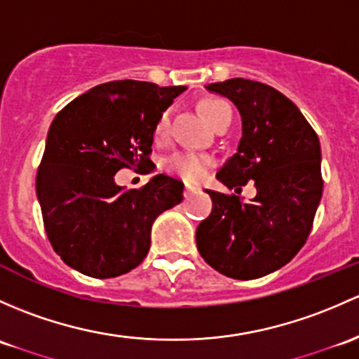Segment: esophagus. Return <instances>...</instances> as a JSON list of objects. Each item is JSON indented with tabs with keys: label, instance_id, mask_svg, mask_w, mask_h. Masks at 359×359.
Returning <instances> with one entry per match:
<instances>
[{
	"label": "esophagus",
	"instance_id": "obj_1",
	"mask_svg": "<svg viewBox=\"0 0 359 359\" xmlns=\"http://www.w3.org/2000/svg\"><path fill=\"white\" fill-rule=\"evenodd\" d=\"M198 191L196 189V187H192V186H186V189H184V198H189L191 194H194V192Z\"/></svg>",
	"mask_w": 359,
	"mask_h": 359
}]
</instances>
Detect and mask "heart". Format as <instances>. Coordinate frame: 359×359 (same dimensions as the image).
<instances>
[{"label": "heart", "instance_id": "obj_1", "mask_svg": "<svg viewBox=\"0 0 359 359\" xmlns=\"http://www.w3.org/2000/svg\"><path fill=\"white\" fill-rule=\"evenodd\" d=\"M201 110L205 113L206 120L211 126H218L220 122L230 120L232 122V107L225 100L220 97H208L201 103ZM170 127V111H163L158 118L156 127H154V135L158 139L165 137ZM211 167V160L205 154L198 153H175L165 160V170L170 173L182 177V179L189 180V182H198V180L205 179Z\"/></svg>", "mask_w": 359, "mask_h": 359}]
</instances>
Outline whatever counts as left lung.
Masks as SVG:
<instances>
[{
    "mask_svg": "<svg viewBox=\"0 0 359 359\" xmlns=\"http://www.w3.org/2000/svg\"><path fill=\"white\" fill-rule=\"evenodd\" d=\"M243 116L237 153L217 173L241 192L255 180L256 196L208 191L213 210L196 230L199 255L237 280H251L287 265L306 243L323 191L322 151L299 108L271 86L249 79L208 84Z\"/></svg>",
    "mask_w": 359,
    "mask_h": 359,
    "instance_id": "obj_1",
    "label": "left lung"
}]
</instances>
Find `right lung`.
Instances as JSON below:
<instances>
[{
	"instance_id": "1",
	"label": "right lung",
	"mask_w": 359,
	"mask_h": 359,
	"mask_svg": "<svg viewBox=\"0 0 359 359\" xmlns=\"http://www.w3.org/2000/svg\"><path fill=\"white\" fill-rule=\"evenodd\" d=\"M184 90L113 81L56 113L36 192L48 239L74 270L111 278L135 269L149 251L153 222L182 201L180 180L160 173L141 189L126 191L115 173L153 163L158 118Z\"/></svg>"
}]
</instances>
